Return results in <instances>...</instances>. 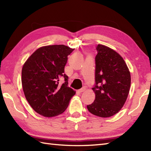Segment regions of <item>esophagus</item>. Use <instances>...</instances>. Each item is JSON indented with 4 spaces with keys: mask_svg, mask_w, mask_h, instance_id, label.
Returning <instances> with one entry per match:
<instances>
[{
    "mask_svg": "<svg viewBox=\"0 0 151 151\" xmlns=\"http://www.w3.org/2000/svg\"><path fill=\"white\" fill-rule=\"evenodd\" d=\"M86 90V88H81V89H78V92L79 93H82V92H84V91Z\"/></svg>",
    "mask_w": 151,
    "mask_h": 151,
    "instance_id": "34e87169",
    "label": "esophagus"
}]
</instances>
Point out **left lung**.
<instances>
[{"mask_svg": "<svg viewBox=\"0 0 151 151\" xmlns=\"http://www.w3.org/2000/svg\"><path fill=\"white\" fill-rule=\"evenodd\" d=\"M96 49V84L92 88L95 99L87 108L98 117H109L118 113L127 101L131 84L130 73L116 51L100 44Z\"/></svg>", "mask_w": 151, "mask_h": 151, "instance_id": "8db88e82", "label": "left lung"}]
</instances>
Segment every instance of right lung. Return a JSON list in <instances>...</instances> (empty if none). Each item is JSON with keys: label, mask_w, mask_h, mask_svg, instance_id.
I'll use <instances>...</instances> for the list:
<instances>
[{"label": "right lung", "mask_w": 151, "mask_h": 151, "mask_svg": "<svg viewBox=\"0 0 151 151\" xmlns=\"http://www.w3.org/2000/svg\"><path fill=\"white\" fill-rule=\"evenodd\" d=\"M74 49L64 45L41 47L28 58L22 66L21 82L24 94L34 110L52 117L62 114L68 106L75 91L68 87L64 74L67 56ZM64 78L65 82L59 84Z\"/></svg>", "instance_id": "add662e5"}]
</instances>
